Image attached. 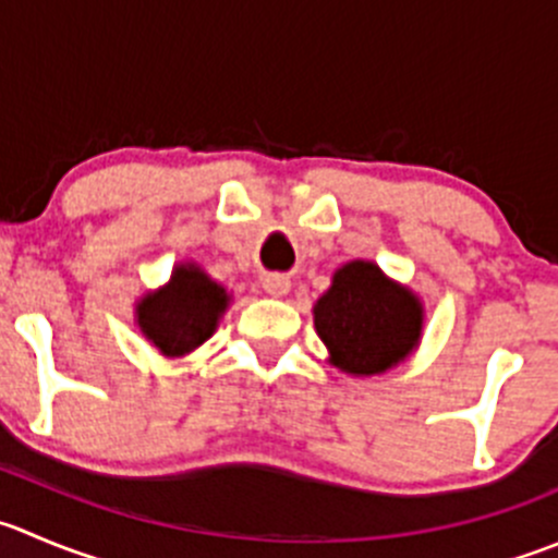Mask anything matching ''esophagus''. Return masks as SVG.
<instances>
[{"label": "esophagus", "instance_id": "obj_1", "mask_svg": "<svg viewBox=\"0 0 558 558\" xmlns=\"http://www.w3.org/2000/svg\"><path fill=\"white\" fill-rule=\"evenodd\" d=\"M289 289H291V280L286 278V275H267V278H264V291H267V294L286 296L289 294Z\"/></svg>", "mask_w": 558, "mask_h": 558}]
</instances>
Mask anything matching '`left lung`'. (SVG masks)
<instances>
[{
	"label": "left lung",
	"mask_w": 558,
	"mask_h": 558,
	"mask_svg": "<svg viewBox=\"0 0 558 558\" xmlns=\"http://www.w3.org/2000/svg\"><path fill=\"white\" fill-rule=\"evenodd\" d=\"M423 302L373 262H349L313 305L329 362L351 376H378L403 362L423 335Z\"/></svg>",
	"instance_id": "1"
}]
</instances>
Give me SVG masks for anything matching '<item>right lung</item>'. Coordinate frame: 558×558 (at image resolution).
Returning <instances> with one entry per match:
<instances>
[{"mask_svg": "<svg viewBox=\"0 0 558 558\" xmlns=\"http://www.w3.org/2000/svg\"><path fill=\"white\" fill-rule=\"evenodd\" d=\"M231 296L196 264H180L171 280L135 305L144 338L163 356H185L213 338Z\"/></svg>", "mask_w": 558, "mask_h": 558, "instance_id": "obj_1", "label": "right lung"}]
</instances>
